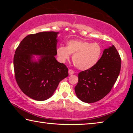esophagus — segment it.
Masks as SVG:
<instances>
[{"mask_svg":"<svg viewBox=\"0 0 133 133\" xmlns=\"http://www.w3.org/2000/svg\"><path fill=\"white\" fill-rule=\"evenodd\" d=\"M74 73H75V72H74V71L72 69H69V74L70 75H73Z\"/></svg>","mask_w":133,"mask_h":133,"instance_id":"34e87169","label":"esophagus"}]
</instances>
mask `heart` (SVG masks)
Here are the masks:
<instances>
[{
	"label": "heart",
	"mask_w": 133,
	"mask_h": 133,
	"mask_svg": "<svg viewBox=\"0 0 133 133\" xmlns=\"http://www.w3.org/2000/svg\"><path fill=\"white\" fill-rule=\"evenodd\" d=\"M102 53V48L100 44L78 40H69L66 47L60 46L57 49V55L60 62H66L70 57L71 54H73V63L82 70L93 67L100 59Z\"/></svg>",
	"instance_id": "obj_1"
}]
</instances>
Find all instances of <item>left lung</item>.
<instances>
[{
	"mask_svg": "<svg viewBox=\"0 0 133 133\" xmlns=\"http://www.w3.org/2000/svg\"><path fill=\"white\" fill-rule=\"evenodd\" d=\"M121 60L114 45L105 49L91 68L80 71L75 90L77 97L88 103L100 100L109 94L118 77Z\"/></svg>",
	"mask_w": 133,
	"mask_h": 133,
	"instance_id": "obj_1",
	"label": "left lung"
}]
</instances>
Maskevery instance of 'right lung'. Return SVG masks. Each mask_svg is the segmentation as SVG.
<instances>
[{
  "label": "right lung",
  "instance_id": "add662e5",
  "mask_svg": "<svg viewBox=\"0 0 133 133\" xmlns=\"http://www.w3.org/2000/svg\"><path fill=\"white\" fill-rule=\"evenodd\" d=\"M58 33L43 31L29 35L15 51L16 81L23 93L34 100L44 101L50 97L60 81L69 76L68 68L55 57ZM33 55L41 56L39 61H32Z\"/></svg>",
  "mask_w": 133,
  "mask_h": 133
}]
</instances>
